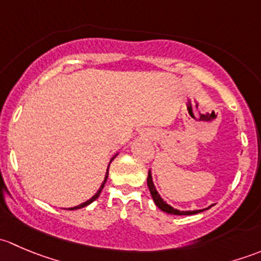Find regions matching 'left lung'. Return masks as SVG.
<instances>
[{
    "label": "left lung",
    "instance_id": "obj_1",
    "mask_svg": "<svg viewBox=\"0 0 261 261\" xmlns=\"http://www.w3.org/2000/svg\"><path fill=\"white\" fill-rule=\"evenodd\" d=\"M147 187H149L150 194H151L152 199H154V203L156 204L158 208H160L163 212H165V213H169V215H177V216H191V215H197V213L206 211V210L211 208V207L213 206V204H211V206L207 207V208H203V210H193V211H179V210L174 208V207H172V206H170V204H168L167 202H165L164 199H163L162 197H160V194L158 193L156 188H155V186H154V181H152L151 169L149 170V174H147Z\"/></svg>",
    "mask_w": 261,
    "mask_h": 261
}]
</instances>
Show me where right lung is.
<instances>
[{"mask_svg": "<svg viewBox=\"0 0 261 261\" xmlns=\"http://www.w3.org/2000/svg\"><path fill=\"white\" fill-rule=\"evenodd\" d=\"M117 155H118V152H116V154L114 155V156L111 158V160H110V163H109V167H107V170H106V174H105V179H103V181H102V184H101V187H99V189H98V191L96 192V194H94L93 197H91V198H89L88 201L83 202V203L78 204V206H75V207H70V208H65V210H70V211H72V210H80V208H83V207L88 206V204H91L92 202H93V201H96V199L98 198V197H99V194H101V192H102V189H103L105 184H106V181H107V178H109V168H110V164H111V162H112V160L115 159L116 156H117Z\"/></svg>", "mask_w": 261, "mask_h": 261, "instance_id": "add662e5", "label": "right lung"}]
</instances>
